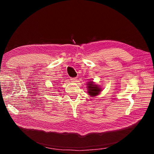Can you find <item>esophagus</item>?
I'll return each instance as SVG.
<instances>
[{
  "mask_svg": "<svg viewBox=\"0 0 154 154\" xmlns=\"http://www.w3.org/2000/svg\"><path fill=\"white\" fill-rule=\"evenodd\" d=\"M71 80L72 82H76L77 80L76 78H71Z\"/></svg>",
  "mask_w": 154,
  "mask_h": 154,
  "instance_id": "1",
  "label": "esophagus"
}]
</instances>
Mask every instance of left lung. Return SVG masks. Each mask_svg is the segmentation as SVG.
Here are the masks:
<instances>
[{"label":"left lung","mask_w":154,"mask_h":154,"mask_svg":"<svg viewBox=\"0 0 154 154\" xmlns=\"http://www.w3.org/2000/svg\"><path fill=\"white\" fill-rule=\"evenodd\" d=\"M87 85L88 88V93L90 96H96L101 91V88L99 87H97V85L93 84L92 82H88Z\"/></svg>","instance_id":"obj_1"}]
</instances>
